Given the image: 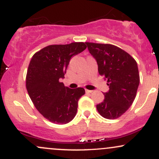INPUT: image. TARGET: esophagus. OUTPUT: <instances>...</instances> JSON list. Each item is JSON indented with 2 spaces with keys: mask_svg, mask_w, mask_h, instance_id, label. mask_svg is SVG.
I'll return each mask as SVG.
<instances>
[{
  "mask_svg": "<svg viewBox=\"0 0 159 159\" xmlns=\"http://www.w3.org/2000/svg\"><path fill=\"white\" fill-rule=\"evenodd\" d=\"M85 91L87 93H91L93 92V90H85Z\"/></svg>",
  "mask_w": 159,
  "mask_h": 159,
  "instance_id": "esophagus-1",
  "label": "esophagus"
}]
</instances>
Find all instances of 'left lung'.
I'll list each match as a JSON object with an SVG mask.
<instances>
[{
	"label": "left lung",
	"mask_w": 159,
	"mask_h": 159,
	"mask_svg": "<svg viewBox=\"0 0 159 159\" xmlns=\"http://www.w3.org/2000/svg\"><path fill=\"white\" fill-rule=\"evenodd\" d=\"M96 59L100 75L107 80L108 92L105 99L96 105L104 118L120 117L130 107L135 98L140 75L135 60L119 47L111 44L85 43Z\"/></svg>",
	"instance_id": "left-lung-1"
}]
</instances>
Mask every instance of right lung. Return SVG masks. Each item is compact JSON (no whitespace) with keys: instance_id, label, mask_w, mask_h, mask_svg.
I'll return each mask as SVG.
<instances>
[{"instance_id":"obj_1","label":"right lung","mask_w":159,"mask_h":159,"mask_svg":"<svg viewBox=\"0 0 159 159\" xmlns=\"http://www.w3.org/2000/svg\"><path fill=\"white\" fill-rule=\"evenodd\" d=\"M86 48L84 43L51 45L36 52L30 60L26 76L27 93L38 111L53 123H68L75 116L84 89L65 87L60 78H64L72 57Z\"/></svg>"}]
</instances>
